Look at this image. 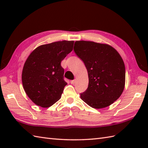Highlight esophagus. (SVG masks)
<instances>
[{
  "label": "esophagus",
  "mask_w": 148,
  "mask_h": 148,
  "mask_svg": "<svg viewBox=\"0 0 148 148\" xmlns=\"http://www.w3.org/2000/svg\"><path fill=\"white\" fill-rule=\"evenodd\" d=\"M71 83L72 84H74L75 83H76V80H72V81H71Z\"/></svg>",
  "instance_id": "esophagus-1"
}]
</instances>
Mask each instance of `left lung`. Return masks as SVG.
<instances>
[{
	"mask_svg": "<svg viewBox=\"0 0 148 148\" xmlns=\"http://www.w3.org/2000/svg\"><path fill=\"white\" fill-rule=\"evenodd\" d=\"M74 50L88 74V86L81 99L95 109L111 105L125 88V67L120 55L111 46L86 40L76 41Z\"/></svg>",
	"mask_w": 148,
	"mask_h": 148,
	"instance_id": "1",
	"label": "left lung"
}]
</instances>
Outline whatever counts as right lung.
I'll return each instance as SVG.
<instances>
[{
  "label": "right lung",
  "mask_w": 148,
  "mask_h": 148,
  "mask_svg": "<svg viewBox=\"0 0 148 148\" xmlns=\"http://www.w3.org/2000/svg\"><path fill=\"white\" fill-rule=\"evenodd\" d=\"M74 40H62L39 46L30 53L22 71L25 92L32 101L49 108L61 98L67 83L61 62L73 49Z\"/></svg>",
  "instance_id": "right-lung-1"
}]
</instances>
